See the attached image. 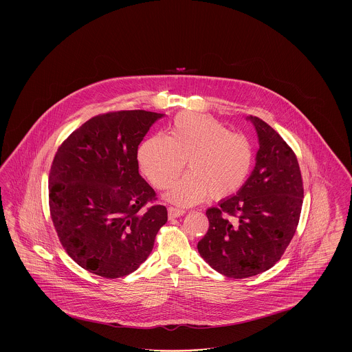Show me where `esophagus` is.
I'll return each mask as SVG.
<instances>
[{
    "instance_id": "obj_1",
    "label": "esophagus",
    "mask_w": 352,
    "mask_h": 352,
    "mask_svg": "<svg viewBox=\"0 0 352 352\" xmlns=\"http://www.w3.org/2000/svg\"><path fill=\"white\" fill-rule=\"evenodd\" d=\"M168 219L179 218L184 215V210H179V208H174V207H168Z\"/></svg>"
}]
</instances>
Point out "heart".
Returning <instances> with one entry per match:
<instances>
[{"instance_id": "b5f03b06", "label": "heart", "mask_w": 352, "mask_h": 352, "mask_svg": "<svg viewBox=\"0 0 352 352\" xmlns=\"http://www.w3.org/2000/svg\"><path fill=\"white\" fill-rule=\"evenodd\" d=\"M186 160L190 170L166 194V199L178 206L239 191L250 175L253 151L244 135L231 133L218 118L192 112L173 120L170 135L154 134L138 149L141 170L157 188H168Z\"/></svg>"}]
</instances>
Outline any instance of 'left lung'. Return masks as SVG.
I'll list each match as a JSON object with an SVG mask.
<instances>
[{
	"mask_svg": "<svg viewBox=\"0 0 352 352\" xmlns=\"http://www.w3.org/2000/svg\"><path fill=\"white\" fill-rule=\"evenodd\" d=\"M258 151L251 175L232 195L208 208L201 258L230 278H247L272 268L296 234L303 186L294 151L261 118L248 116Z\"/></svg>",
	"mask_w": 352,
	"mask_h": 352,
	"instance_id": "left-lung-1",
	"label": "left lung"
}]
</instances>
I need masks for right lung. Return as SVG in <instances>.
<instances>
[{
	"label": "right lung",
	"mask_w": 352,
	"mask_h": 352,
	"mask_svg": "<svg viewBox=\"0 0 352 352\" xmlns=\"http://www.w3.org/2000/svg\"><path fill=\"white\" fill-rule=\"evenodd\" d=\"M162 113L99 115L69 134L49 177L54 227L68 256L104 278L131 274L151 254L165 206L144 208L155 192L138 173L137 151Z\"/></svg>",
	"instance_id": "add662e5"
}]
</instances>
